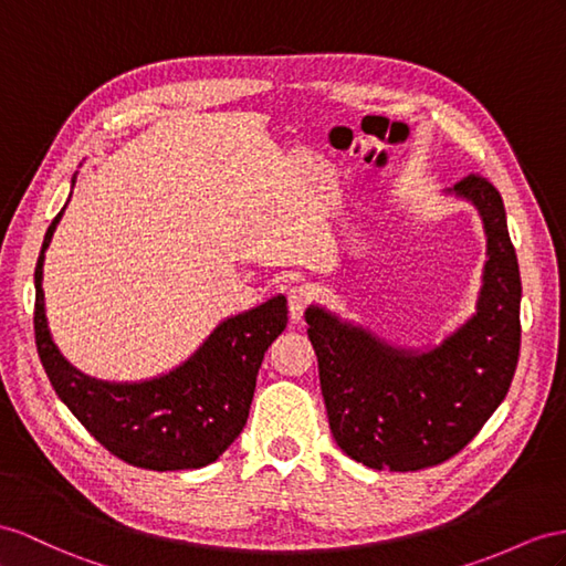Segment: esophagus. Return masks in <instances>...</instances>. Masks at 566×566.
Returning <instances> with one entry per match:
<instances>
[{
	"mask_svg": "<svg viewBox=\"0 0 566 566\" xmlns=\"http://www.w3.org/2000/svg\"><path fill=\"white\" fill-rule=\"evenodd\" d=\"M286 301H289V317H292L294 323H298L303 313H306V308L311 306L308 286H292L286 294Z\"/></svg>",
	"mask_w": 566,
	"mask_h": 566,
	"instance_id": "34e87169",
	"label": "esophagus"
}]
</instances>
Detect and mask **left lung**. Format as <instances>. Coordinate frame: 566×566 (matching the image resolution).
<instances>
[{"label": "left lung", "mask_w": 566, "mask_h": 566, "mask_svg": "<svg viewBox=\"0 0 566 566\" xmlns=\"http://www.w3.org/2000/svg\"><path fill=\"white\" fill-rule=\"evenodd\" d=\"M447 193L471 200L488 237L483 289L471 321L428 352L401 349L306 311L332 438L368 469L418 471L459 454L510 392L521 349V277L504 202L481 174Z\"/></svg>", "instance_id": "8db88e82"}]
</instances>
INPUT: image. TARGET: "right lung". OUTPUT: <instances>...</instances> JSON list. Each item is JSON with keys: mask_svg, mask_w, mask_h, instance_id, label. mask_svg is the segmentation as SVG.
<instances>
[{"mask_svg": "<svg viewBox=\"0 0 566 566\" xmlns=\"http://www.w3.org/2000/svg\"><path fill=\"white\" fill-rule=\"evenodd\" d=\"M64 210L54 217L35 265V344L48 378L69 411L109 454L148 471L208 467L239 438L249 418L258 368L286 327V298L227 317L200 349L163 378L103 382L78 373L56 349L45 317L42 263Z\"/></svg>", "mask_w": 566, "mask_h": 566, "instance_id": "add662e5", "label": "right lung"}]
</instances>
